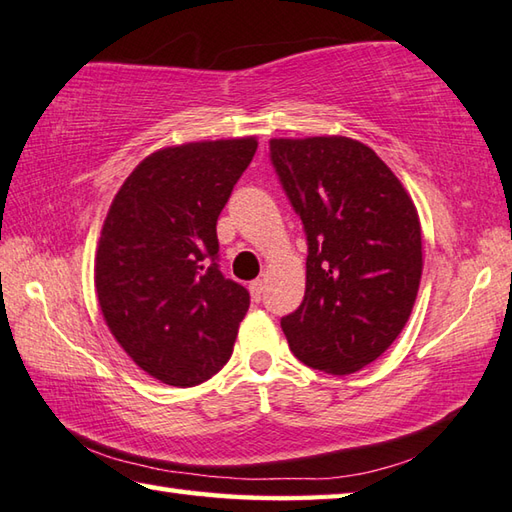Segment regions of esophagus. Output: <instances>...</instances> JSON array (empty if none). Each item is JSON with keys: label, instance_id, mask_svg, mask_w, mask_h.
Segmentation results:
<instances>
[{"label": "esophagus", "instance_id": "1", "mask_svg": "<svg viewBox=\"0 0 512 512\" xmlns=\"http://www.w3.org/2000/svg\"><path fill=\"white\" fill-rule=\"evenodd\" d=\"M250 297H253V302H259L264 295V279H255V282H250Z\"/></svg>", "mask_w": 512, "mask_h": 512}]
</instances>
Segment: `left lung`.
<instances>
[{"label":"left lung","mask_w":512,"mask_h":512,"mask_svg":"<svg viewBox=\"0 0 512 512\" xmlns=\"http://www.w3.org/2000/svg\"><path fill=\"white\" fill-rule=\"evenodd\" d=\"M270 159L308 235L306 293L282 330L299 362L350 375L386 353L422 282L415 202L373 148L344 135L273 137Z\"/></svg>","instance_id":"left-lung-1"}]
</instances>
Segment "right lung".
I'll return each mask as SVG.
<instances>
[{
    "mask_svg": "<svg viewBox=\"0 0 512 512\" xmlns=\"http://www.w3.org/2000/svg\"><path fill=\"white\" fill-rule=\"evenodd\" d=\"M255 150V135L159 148L106 213L97 302L117 344L162 384H202L233 355L250 297L215 264L217 217Z\"/></svg>",
    "mask_w": 512,
    "mask_h": 512,
    "instance_id": "obj_1",
    "label": "right lung"
}]
</instances>
